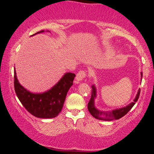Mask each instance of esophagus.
Masks as SVG:
<instances>
[{"label": "esophagus", "mask_w": 154, "mask_h": 154, "mask_svg": "<svg viewBox=\"0 0 154 154\" xmlns=\"http://www.w3.org/2000/svg\"><path fill=\"white\" fill-rule=\"evenodd\" d=\"M86 77V72L85 71H79L78 73L77 74L76 76V79H77L78 82H81L85 77Z\"/></svg>", "instance_id": "obj_1"}]
</instances>
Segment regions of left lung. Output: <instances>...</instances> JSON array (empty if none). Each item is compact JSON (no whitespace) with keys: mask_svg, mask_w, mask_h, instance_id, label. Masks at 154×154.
<instances>
[{"mask_svg":"<svg viewBox=\"0 0 154 154\" xmlns=\"http://www.w3.org/2000/svg\"><path fill=\"white\" fill-rule=\"evenodd\" d=\"M141 79H142L143 77V73L141 72ZM140 90L137 91V95H136L135 98H134L133 101L131 102L130 103H129L128 106L125 107L119 108V109H113L109 112L106 111H103L102 110H99L96 106H95V100L97 97V90L95 88V85H92V93H91V98L90 100L89 103L88 105V109L89 112L91 113V115L95 117V119H98L99 120H103V121H112L114 119H119L120 118H122L124 116L125 114H127L128 113V111L132 109V106L135 104V102H137V99L139 98L140 95Z\"/></svg>","mask_w":154,"mask_h":154,"instance_id":"left-lung-1","label":"left lung"}]
</instances>
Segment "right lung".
Wrapping results in <instances>:
<instances>
[{
    "mask_svg": "<svg viewBox=\"0 0 154 154\" xmlns=\"http://www.w3.org/2000/svg\"><path fill=\"white\" fill-rule=\"evenodd\" d=\"M44 30L32 35L44 32ZM50 32V31H47ZM75 75L67 72L48 91L43 93H32L19 82L14 69L16 94L24 107L33 116L42 119H51L59 115L62 109L69 90L73 85Z\"/></svg>",
    "mask_w": 154,
    "mask_h": 154,
    "instance_id": "obj_1",
    "label": "right lung"
}]
</instances>
